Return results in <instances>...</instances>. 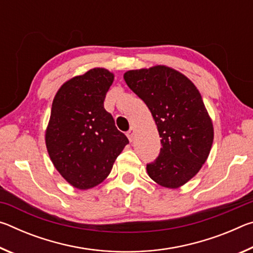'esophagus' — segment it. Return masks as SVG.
<instances>
[{"label": "esophagus", "mask_w": 253, "mask_h": 253, "mask_svg": "<svg viewBox=\"0 0 253 253\" xmlns=\"http://www.w3.org/2000/svg\"><path fill=\"white\" fill-rule=\"evenodd\" d=\"M134 131H135L134 127H131L130 129L126 132V135H127V137H128V139H129L130 142H132V140H134Z\"/></svg>", "instance_id": "obj_1"}]
</instances>
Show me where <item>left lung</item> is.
<instances>
[{
    "label": "left lung",
    "mask_w": 253,
    "mask_h": 253,
    "mask_svg": "<svg viewBox=\"0 0 253 253\" xmlns=\"http://www.w3.org/2000/svg\"><path fill=\"white\" fill-rule=\"evenodd\" d=\"M126 84L142 99L155 121L162 148L147 173L162 186L176 188L196 175L213 143V125L201 93L174 69L156 66L130 70Z\"/></svg>",
    "instance_id": "1"
}]
</instances>
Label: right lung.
Wrapping results in <instances>:
<instances>
[{"mask_svg":"<svg viewBox=\"0 0 253 253\" xmlns=\"http://www.w3.org/2000/svg\"><path fill=\"white\" fill-rule=\"evenodd\" d=\"M113 81L111 72L95 68L63 84L52 102L46 149L58 172L79 190L104 181L129 143L104 108Z\"/></svg>","mask_w":253,"mask_h":253,"instance_id":"add662e5","label":"right lung"}]
</instances>
